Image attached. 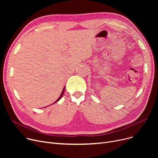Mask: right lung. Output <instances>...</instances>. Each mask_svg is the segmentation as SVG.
Here are the masks:
<instances>
[{"instance_id": "1", "label": "right lung", "mask_w": 158, "mask_h": 158, "mask_svg": "<svg viewBox=\"0 0 158 158\" xmlns=\"http://www.w3.org/2000/svg\"><path fill=\"white\" fill-rule=\"evenodd\" d=\"M64 88H63V92H62V93H61V95L60 96V97L59 98H57V100L54 102V103H56V102H57V101H59L60 100V99L61 98V97H62V96H63V94H64ZM54 103H53V104H54Z\"/></svg>"}]
</instances>
